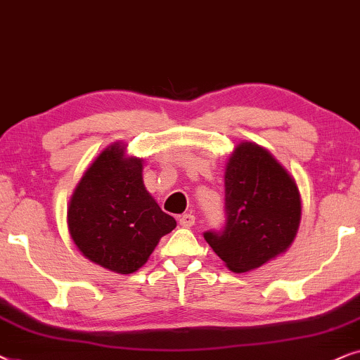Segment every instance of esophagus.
Instances as JSON below:
<instances>
[{"label": "esophagus", "mask_w": 360, "mask_h": 360, "mask_svg": "<svg viewBox=\"0 0 360 360\" xmlns=\"http://www.w3.org/2000/svg\"><path fill=\"white\" fill-rule=\"evenodd\" d=\"M179 224L183 225V227H193V225L195 224V217L193 214H184V215H181V219H179Z\"/></svg>", "instance_id": "esophagus-1"}]
</instances>
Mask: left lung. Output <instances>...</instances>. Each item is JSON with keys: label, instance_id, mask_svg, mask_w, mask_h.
I'll use <instances>...</instances> for the list:
<instances>
[{"label": "left lung", "instance_id": "1", "mask_svg": "<svg viewBox=\"0 0 360 360\" xmlns=\"http://www.w3.org/2000/svg\"><path fill=\"white\" fill-rule=\"evenodd\" d=\"M222 232L204 238L233 273L252 271L288 250L301 222V194L295 177L266 148L236 146L225 165Z\"/></svg>", "mask_w": 360, "mask_h": 360}]
</instances>
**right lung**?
I'll list each match as a JSON object with an SVG mask.
<instances>
[{"label":"right lung","instance_id":"add662e5","mask_svg":"<svg viewBox=\"0 0 360 360\" xmlns=\"http://www.w3.org/2000/svg\"><path fill=\"white\" fill-rule=\"evenodd\" d=\"M67 227L80 253L120 275L148 262L161 237L176 227L143 183V160L123 141L105 148L77 183Z\"/></svg>","mask_w":360,"mask_h":360}]
</instances>
